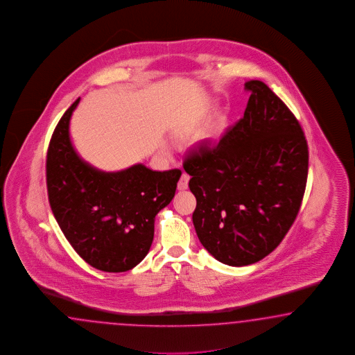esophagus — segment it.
Wrapping results in <instances>:
<instances>
[{
    "mask_svg": "<svg viewBox=\"0 0 355 355\" xmlns=\"http://www.w3.org/2000/svg\"><path fill=\"white\" fill-rule=\"evenodd\" d=\"M189 179H191V176H189L188 173H182V176H180V180L178 182V189H179V191H185V189L188 188Z\"/></svg>",
    "mask_w": 355,
    "mask_h": 355,
    "instance_id": "1",
    "label": "esophagus"
}]
</instances>
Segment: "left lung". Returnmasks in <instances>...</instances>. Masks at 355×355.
Here are the masks:
<instances>
[{
  "label": "left lung",
  "instance_id": "1",
  "mask_svg": "<svg viewBox=\"0 0 355 355\" xmlns=\"http://www.w3.org/2000/svg\"><path fill=\"white\" fill-rule=\"evenodd\" d=\"M243 119L184 161L200 243L220 263H257L282 242L299 214L309 152L299 121L263 82H245Z\"/></svg>",
  "mask_w": 355,
  "mask_h": 355
}]
</instances>
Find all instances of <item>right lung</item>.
Here are the masks:
<instances>
[{
  "label": "right lung",
  "mask_w": 355,
  "mask_h": 355,
  "mask_svg": "<svg viewBox=\"0 0 355 355\" xmlns=\"http://www.w3.org/2000/svg\"><path fill=\"white\" fill-rule=\"evenodd\" d=\"M78 103L80 98L64 113L49 144V202L64 236L86 263L108 273L128 272L149 252L155 215L173 200L182 171H153L137 164L104 173L85 162L69 137Z\"/></svg>",
  "instance_id": "obj_1"
}]
</instances>
